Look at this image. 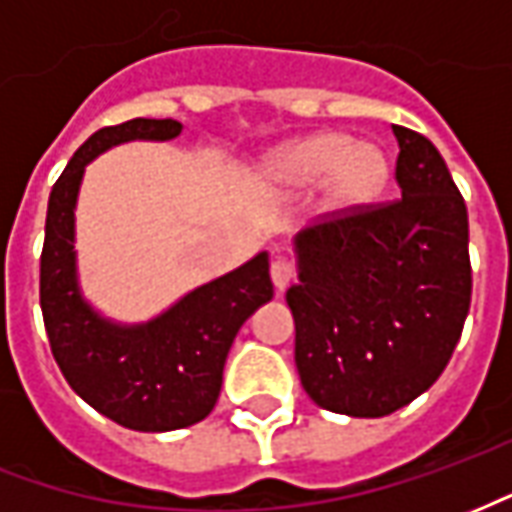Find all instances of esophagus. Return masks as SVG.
Segmentation results:
<instances>
[{
    "label": "esophagus",
    "mask_w": 512,
    "mask_h": 512,
    "mask_svg": "<svg viewBox=\"0 0 512 512\" xmlns=\"http://www.w3.org/2000/svg\"><path fill=\"white\" fill-rule=\"evenodd\" d=\"M290 279H293V263L285 260V257H274L271 260V282H274V288L282 293L290 285Z\"/></svg>",
    "instance_id": "esophagus-1"
}]
</instances>
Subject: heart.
<instances>
[{"label":"heart","mask_w":512,"mask_h":512,"mask_svg":"<svg viewBox=\"0 0 512 512\" xmlns=\"http://www.w3.org/2000/svg\"><path fill=\"white\" fill-rule=\"evenodd\" d=\"M271 172L282 189L304 194L332 180V205L359 211L386 189L389 164L376 147L359 145L348 134H318L279 150Z\"/></svg>","instance_id":"obj_1"}]
</instances>
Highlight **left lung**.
Masks as SVG:
<instances>
[{
    "mask_svg": "<svg viewBox=\"0 0 512 512\" xmlns=\"http://www.w3.org/2000/svg\"><path fill=\"white\" fill-rule=\"evenodd\" d=\"M397 136L400 200L296 235V367L326 411L386 417L444 373L472 301L469 216L441 153Z\"/></svg>",
    "mask_w": 512,
    "mask_h": 512,
    "instance_id": "obj_1",
    "label": "left lung"
}]
</instances>
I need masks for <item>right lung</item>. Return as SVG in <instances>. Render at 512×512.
Listing matches in <instances>:
<instances>
[{"instance_id":"1","label":"right lung","mask_w":512,"mask_h":512,"mask_svg":"<svg viewBox=\"0 0 512 512\" xmlns=\"http://www.w3.org/2000/svg\"><path fill=\"white\" fill-rule=\"evenodd\" d=\"M180 128L178 120L136 117L95 131L51 189L40 255V310L62 376L98 414L142 433L189 428L211 414L235 334L274 296L266 252L194 288L147 323L109 321L82 296L73 244L84 167L109 147L167 142Z\"/></svg>"}]
</instances>
